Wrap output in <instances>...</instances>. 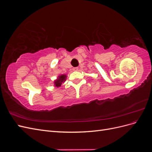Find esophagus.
I'll return each instance as SVG.
<instances>
[{
    "label": "esophagus",
    "mask_w": 152,
    "mask_h": 152,
    "mask_svg": "<svg viewBox=\"0 0 152 152\" xmlns=\"http://www.w3.org/2000/svg\"><path fill=\"white\" fill-rule=\"evenodd\" d=\"M73 70L75 71V72H77V71L79 70V68H74L73 69Z\"/></svg>",
    "instance_id": "34e87169"
}]
</instances>
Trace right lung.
I'll return each mask as SVG.
<instances>
[{
  "label": "right lung",
  "mask_w": 152,
  "mask_h": 152,
  "mask_svg": "<svg viewBox=\"0 0 152 152\" xmlns=\"http://www.w3.org/2000/svg\"><path fill=\"white\" fill-rule=\"evenodd\" d=\"M66 79V75L63 74V75H59L57 79L54 81V87H60L63 83L65 82Z\"/></svg>",
  "instance_id": "obj_1"
}]
</instances>
